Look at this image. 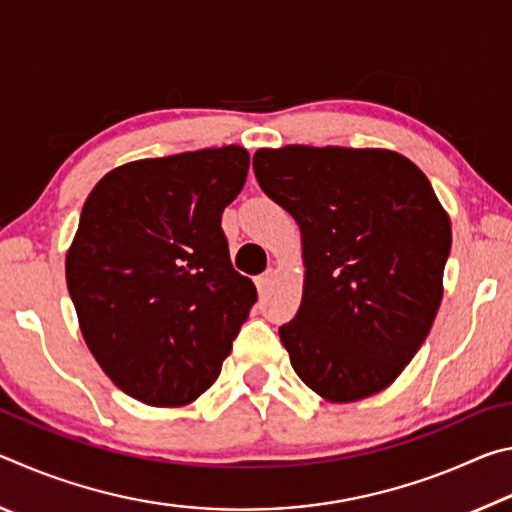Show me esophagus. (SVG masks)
<instances>
[{
  "label": "esophagus",
  "mask_w": 512,
  "mask_h": 512,
  "mask_svg": "<svg viewBox=\"0 0 512 512\" xmlns=\"http://www.w3.org/2000/svg\"><path fill=\"white\" fill-rule=\"evenodd\" d=\"M271 280H273V271H266V273H262V275H257V277H255L257 291L264 293V291L268 289V284H271Z\"/></svg>",
  "instance_id": "34e87169"
}]
</instances>
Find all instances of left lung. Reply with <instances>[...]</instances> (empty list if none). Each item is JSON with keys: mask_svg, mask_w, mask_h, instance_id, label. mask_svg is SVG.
Instances as JSON below:
<instances>
[{"mask_svg": "<svg viewBox=\"0 0 512 512\" xmlns=\"http://www.w3.org/2000/svg\"><path fill=\"white\" fill-rule=\"evenodd\" d=\"M264 194L296 219L305 289L280 327L311 391L345 404L400 377L443 300L452 225L427 176L386 149H259Z\"/></svg>", "mask_w": 512, "mask_h": 512, "instance_id": "8db88e82", "label": "left lung"}]
</instances>
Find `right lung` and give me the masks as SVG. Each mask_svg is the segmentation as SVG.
Segmentation results:
<instances>
[{"instance_id": "obj_1", "label": "right lung", "mask_w": 512, "mask_h": 512, "mask_svg": "<svg viewBox=\"0 0 512 512\" xmlns=\"http://www.w3.org/2000/svg\"><path fill=\"white\" fill-rule=\"evenodd\" d=\"M248 164L235 144L135 160L83 205L67 289L92 357L135 400L185 406L203 395L257 302L221 230Z\"/></svg>"}]
</instances>
